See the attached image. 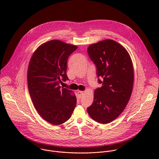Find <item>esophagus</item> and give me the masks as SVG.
I'll return each mask as SVG.
<instances>
[{"mask_svg":"<svg viewBox=\"0 0 159 159\" xmlns=\"http://www.w3.org/2000/svg\"><path fill=\"white\" fill-rule=\"evenodd\" d=\"M84 94V91H80V90H79V91L77 92V96L79 99H80L83 96Z\"/></svg>","mask_w":159,"mask_h":159,"instance_id":"1","label":"esophagus"}]
</instances>
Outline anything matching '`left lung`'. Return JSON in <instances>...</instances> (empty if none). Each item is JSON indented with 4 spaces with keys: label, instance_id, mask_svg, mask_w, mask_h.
Here are the masks:
<instances>
[{
    "label": "left lung",
    "instance_id": "left-lung-1",
    "mask_svg": "<svg viewBox=\"0 0 159 159\" xmlns=\"http://www.w3.org/2000/svg\"><path fill=\"white\" fill-rule=\"evenodd\" d=\"M88 54L97 67L102 86L94 90V101L87 108L94 121L109 123L116 119L125 109L132 93L134 69L126 48L112 39L90 44Z\"/></svg>",
    "mask_w": 159,
    "mask_h": 159
}]
</instances>
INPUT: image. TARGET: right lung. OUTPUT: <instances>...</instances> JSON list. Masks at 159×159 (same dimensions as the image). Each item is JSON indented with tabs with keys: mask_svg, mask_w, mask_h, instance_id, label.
<instances>
[{
	"mask_svg": "<svg viewBox=\"0 0 159 159\" xmlns=\"http://www.w3.org/2000/svg\"><path fill=\"white\" fill-rule=\"evenodd\" d=\"M78 48L58 39L44 43L33 53L28 69V86L39 115L47 122L60 125L69 120L76 106L71 90L61 88L66 75L67 60Z\"/></svg>",
	"mask_w": 159,
	"mask_h": 159,
	"instance_id": "right-lung-1",
	"label": "right lung"
}]
</instances>
